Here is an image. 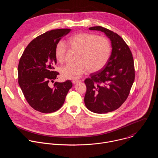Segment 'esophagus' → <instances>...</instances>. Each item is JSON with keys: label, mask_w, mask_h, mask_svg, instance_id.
<instances>
[{"label": "esophagus", "mask_w": 158, "mask_h": 158, "mask_svg": "<svg viewBox=\"0 0 158 158\" xmlns=\"http://www.w3.org/2000/svg\"><path fill=\"white\" fill-rule=\"evenodd\" d=\"M81 82V80H73V83H74V84H76L77 82Z\"/></svg>", "instance_id": "1"}]
</instances>
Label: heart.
<instances>
[{"instance_id":"obj_1","label":"heart","mask_w":158,"mask_h":158,"mask_svg":"<svg viewBox=\"0 0 158 158\" xmlns=\"http://www.w3.org/2000/svg\"><path fill=\"white\" fill-rule=\"evenodd\" d=\"M68 48L78 52L77 62L67 64L60 69L62 77L66 79H77L87 70L96 73L107 64L110 54L109 41L96 34L81 32L70 37L67 42ZM66 48L63 42H59L55 49L57 62L62 63L65 58Z\"/></svg>"}]
</instances>
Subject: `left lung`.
I'll return each mask as SVG.
<instances>
[{
  "instance_id": "obj_1",
  "label": "left lung",
  "mask_w": 158,
  "mask_h": 158,
  "mask_svg": "<svg viewBox=\"0 0 158 158\" xmlns=\"http://www.w3.org/2000/svg\"><path fill=\"white\" fill-rule=\"evenodd\" d=\"M89 29L104 32L111 42L112 52L106 65L84 81L86 107L104 114L118 109L127 98L135 78L134 60L129 48L118 34L101 26Z\"/></svg>"
}]
</instances>
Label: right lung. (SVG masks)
Returning <instances> with one entry per match:
<instances>
[{
	"mask_svg": "<svg viewBox=\"0 0 158 158\" xmlns=\"http://www.w3.org/2000/svg\"><path fill=\"white\" fill-rule=\"evenodd\" d=\"M71 30L60 29L48 31L33 39L25 49L18 65V81L29 104L42 113H51L63 105L72 87L69 80L54 82L59 73L54 71L57 63L55 49L61 38Z\"/></svg>",
	"mask_w": 158,
	"mask_h": 158,
	"instance_id": "add662e5",
	"label": "right lung"
}]
</instances>
